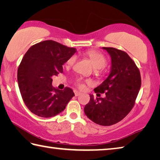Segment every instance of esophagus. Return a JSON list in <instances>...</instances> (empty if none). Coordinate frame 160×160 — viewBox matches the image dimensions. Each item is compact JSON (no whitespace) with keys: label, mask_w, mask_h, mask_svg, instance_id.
<instances>
[{"label":"esophagus","mask_w":160,"mask_h":160,"mask_svg":"<svg viewBox=\"0 0 160 160\" xmlns=\"http://www.w3.org/2000/svg\"><path fill=\"white\" fill-rule=\"evenodd\" d=\"M74 93H75V97L79 96L80 94V92H78V91H76V90H75V91H74Z\"/></svg>","instance_id":"1"}]
</instances>
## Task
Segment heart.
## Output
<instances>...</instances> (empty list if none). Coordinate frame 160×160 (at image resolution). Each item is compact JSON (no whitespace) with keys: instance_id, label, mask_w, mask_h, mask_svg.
<instances>
[{"instance_id":"1","label":"heart","mask_w":160,"mask_h":160,"mask_svg":"<svg viewBox=\"0 0 160 160\" xmlns=\"http://www.w3.org/2000/svg\"><path fill=\"white\" fill-rule=\"evenodd\" d=\"M85 56L86 57H88L89 58V60L92 62L94 68L97 69L96 71H99V69H102V68H104L107 65V58L105 57L104 54L99 52V51L94 50L88 51L85 53ZM75 61H76V56H70L68 58V60L66 62V65L68 66H72V65L75 63ZM77 85L78 86V88L80 89H82L84 88V87H85V85H84L81 80L78 81Z\"/></svg>"}]
</instances>
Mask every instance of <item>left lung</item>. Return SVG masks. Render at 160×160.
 Here are the masks:
<instances>
[{
	"label": "left lung",
	"mask_w": 160,
	"mask_h": 160,
	"mask_svg": "<svg viewBox=\"0 0 160 160\" xmlns=\"http://www.w3.org/2000/svg\"><path fill=\"white\" fill-rule=\"evenodd\" d=\"M112 58L109 76L94 92L104 93V98H94L85 105V115L97 124L112 126L128 114L135 104L141 86L140 70L125 51L112 47H102Z\"/></svg>",
	"instance_id": "1"
}]
</instances>
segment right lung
Wrapping results in <instances>:
<instances>
[{
  "label": "right lung",
  "instance_id": "obj_1",
  "mask_svg": "<svg viewBox=\"0 0 160 160\" xmlns=\"http://www.w3.org/2000/svg\"><path fill=\"white\" fill-rule=\"evenodd\" d=\"M76 52L52 41L37 43L29 48L19 66L18 82L24 102L31 112L40 117L55 116L65 109L75 94L52 86V77L63 72V65Z\"/></svg>",
  "mask_w": 160,
  "mask_h": 160
}]
</instances>
